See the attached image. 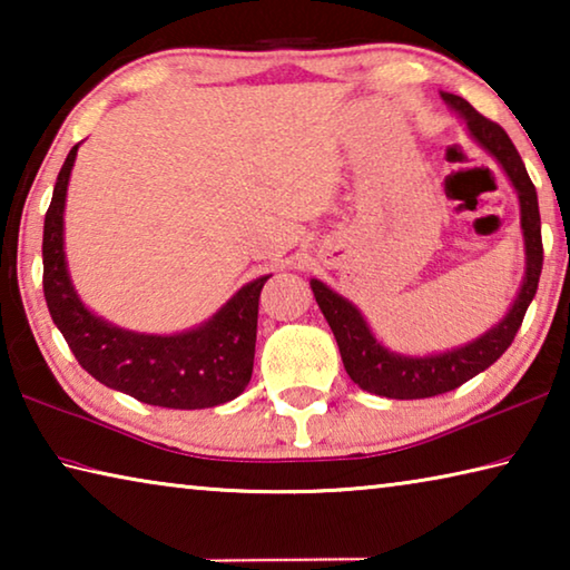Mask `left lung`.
Returning a JSON list of instances; mask_svg holds the SVG:
<instances>
[{
	"label": "left lung",
	"mask_w": 570,
	"mask_h": 570,
	"mask_svg": "<svg viewBox=\"0 0 570 570\" xmlns=\"http://www.w3.org/2000/svg\"><path fill=\"white\" fill-rule=\"evenodd\" d=\"M442 100L462 115L472 138H475L490 156H495V160L508 173V178L513 180L520 198V226H523L528 268L515 304L503 322L493 326L488 334H482L480 340L472 344L435 356H402L387 352L377 340H374L370 326L362 320V314L356 312V306H352L340 294H334L332 288H326L322 282L312 278V292L316 296V304L322 308V314L326 316V322L332 326L336 344H340L346 374H350L354 384H360L362 390L390 400H422L435 397V394H445L450 390H458L460 384H465L482 370H488L490 364L498 362L508 346L513 344L520 324H523L528 306L538 292L540 268H543L538 193L523 166V158H520V153L513 146V140L508 138V132L500 128L498 122L488 120L485 115H480L468 100H462L458 95L450 92H442Z\"/></svg>",
	"instance_id": "obj_1"
}]
</instances>
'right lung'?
<instances>
[{"label":"right lung","instance_id":"1","mask_svg":"<svg viewBox=\"0 0 570 570\" xmlns=\"http://www.w3.org/2000/svg\"><path fill=\"white\" fill-rule=\"evenodd\" d=\"M75 156L77 146L57 176L42 236L47 308L75 360L105 387L158 407L200 410L238 397L254 372L258 296L268 276L240 288L214 320L186 334H135L98 320L77 298L62 250V210Z\"/></svg>","mask_w":570,"mask_h":570}]
</instances>
